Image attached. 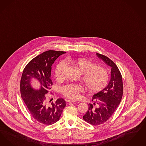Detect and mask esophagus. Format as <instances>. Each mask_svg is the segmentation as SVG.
Masks as SVG:
<instances>
[{"label":"esophagus","instance_id":"esophagus-1","mask_svg":"<svg viewBox=\"0 0 146 146\" xmlns=\"http://www.w3.org/2000/svg\"><path fill=\"white\" fill-rule=\"evenodd\" d=\"M68 102H75L76 101L73 100H68Z\"/></svg>","mask_w":146,"mask_h":146}]
</instances>
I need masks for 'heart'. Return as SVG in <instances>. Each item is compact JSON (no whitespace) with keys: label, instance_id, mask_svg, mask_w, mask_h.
<instances>
[{"label":"heart","instance_id":"heart-1","mask_svg":"<svg viewBox=\"0 0 146 146\" xmlns=\"http://www.w3.org/2000/svg\"><path fill=\"white\" fill-rule=\"evenodd\" d=\"M65 62L66 63L73 65L82 74V81L89 92H98L107 84L109 74L106 69L96 66L93 62L82 58H68ZM66 63L64 61H61L57 64L54 70L55 77L57 80L62 78V71L66 66ZM82 90V86L70 83L64 86L62 92L65 96L70 99H76L78 97Z\"/></svg>","mask_w":146,"mask_h":146}]
</instances>
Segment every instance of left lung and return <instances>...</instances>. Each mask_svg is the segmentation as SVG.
<instances>
[{
	"label": "left lung",
	"instance_id": "1",
	"mask_svg": "<svg viewBox=\"0 0 146 146\" xmlns=\"http://www.w3.org/2000/svg\"><path fill=\"white\" fill-rule=\"evenodd\" d=\"M96 56L111 67V78L107 86L93 95V105L89 104L88 110L83 119L97 125L106 121L119 105L123 93L121 72L114 62L108 57L96 53Z\"/></svg>",
	"mask_w": 146,
	"mask_h": 146
}]
</instances>
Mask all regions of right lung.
I'll list each match as a JSON object with an SVG mask.
<instances>
[{"instance_id": "1", "label": "right lung", "mask_w": 146, "mask_h": 146, "mask_svg": "<svg viewBox=\"0 0 146 146\" xmlns=\"http://www.w3.org/2000/svg\"><path fill=\"white\" fill-rule=\"evenodd\" d=\"M65 53L52 50L43 52L29 62L21 77L20 90L22 98L33 117L46 125H52L59 121L66 106L63 98L57 99L54 103L52 102L48 104L44 96L53 84L51 78L52 65ZM34 80L38 83L37 89L33 86Z\"/></svg>"}]
</instances>
